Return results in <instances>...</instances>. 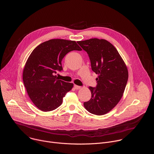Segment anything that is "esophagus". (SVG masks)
<instances>
[{
	"instance_id": "34e87169",
	"label": "esophagus",
	"mask_w": 154,
	"mask_h": 154,
	"mask_svg": "<svg viewBox=\"0 0 154 154\" xmlns=\"http://www.w3.org/2000/svg\"><path fill=\"white\" fill-rule=\"evenodd\" d=\"M74 88H75L76 89H79L81 88V87L78 86V85H74Z\"/></svg>"
}]
</instances>
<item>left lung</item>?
<instances>
[{
	"label": "left lung",
	"mask_w": 154,
	"mask_h": 154,
	"mask_svg": "<svg viewBox=\"0 0 154 154\" xmlns=\"http://www.w3.org/2000/svg\"><path fill=\"white\" fill-rule=\"evenodd\" d=\"M77 43L87 53L92 71L98 75L97 86L89 87L91 98L84 106L93 114H105L123 96L128 80L127 67L117 49L106 40L91 38Z\"/></svg>",
	"instance_id": "left-lung-1"
}]
</instances>
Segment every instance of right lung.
Segmentation results:
<instances>
[{
	"instance_id": "right-lung-1",
	"label": "right lung",
	"mask_w": 154,
	"mask_h": 154,
	"mask_svg": "<svg viewBox=\"0 0 154 154\" xmlns=\"http://www.w3.org/2000/svg\"><path fill=\"white\" fill-rule=\"evenodd\" d=\"M81 50L76 42L51 39L38 45L29 55L23 69V81L31 100L43 111L56 109L73 84L54 75L62 71V60L67 53Z\"/></svg>"
}]
</instances>
